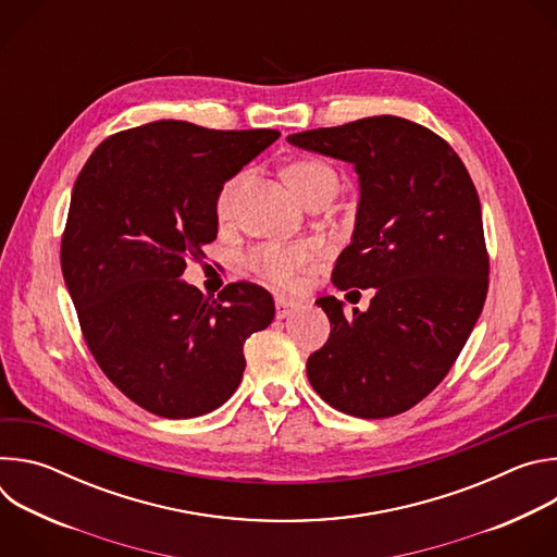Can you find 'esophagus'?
<instances>
[{
    "mask_svg": "<svg viewBox=\"0 0 557 557\" xmlns=\"http://www.w3.org/2000/svg\"><path fill=\"white\" fill-rule=\"evenodd\" d=\"M301 304L297 299H286L282 295H275V317L277 320H284V317L293 314Z\"/></svg>",
    "mask_w": 557,
    "mask_h": 557,
    "instance_id": "1",
    "label": "esophagus"
}]
</instances>
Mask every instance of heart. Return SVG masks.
Returning a JSON list of instances; mask_svg holds the SVG:
<instances>
[{"instance_id":"b5f03b06","label":"heart","mask_w":557,"mask_h":557,"mask_svg":"<svg viewBox=\"0 0 557 557\" xmlns=\"http://www.w3.org/2000/svg\"><path fill=\"white\" fill-rule=\"evenodd\" d=\"M245 174H233L218 191L215 213L220 220H228L235 209L237 189H240ZM284 178L290 189L304 200H312L322 194H335V172L317 158H297L284 168ZM314 245L310 243H262L245 256V267L260 280L288 288L297 282V275L312 262Z\"/></svg>"}]
</instances>
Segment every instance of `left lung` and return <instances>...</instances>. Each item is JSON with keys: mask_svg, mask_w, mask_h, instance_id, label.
Returning a JSON list of instances; mask_svg holds the SVG:
<instances>
[{"mask_svg": "<svg viewBox=\"0 0 557 557\" xmlns=\"http://www.w3.org/2000/svg\"><path fill=\"white\" fill-rule=\"evenodd\" d=\"M288 143L355 165L357 224L333 284L374 288L370 308L350 317L333 295L317 299L331 337L308 357V381L344 414H401L445 379L485 306L479 191L445 138L401 116L317 127Z\"/></svg>", "mask_w": 557, "mask_h": 557, "instance_id": "1", "label": "left lung"}]
</instances>
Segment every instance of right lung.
<instances>
[{"instance_id":"1","label":"right lung","mask_w":557,"mask_h":557,"mask_svg":"<svg viewBox=\"0 0 557 557\" xmlns=\"http://www.w3.org/2000/svg\"><path fill=\"white\" fill-rule=\"evenodd\" d=\"M277 136L156 121L106 138L74 183L61 271L78 326L103 374L156 417L220 408L243 381L245 342L273 322L258 284L213 299L178 277L215 240L224 181Z\"/></svg>"}]
</instances>
